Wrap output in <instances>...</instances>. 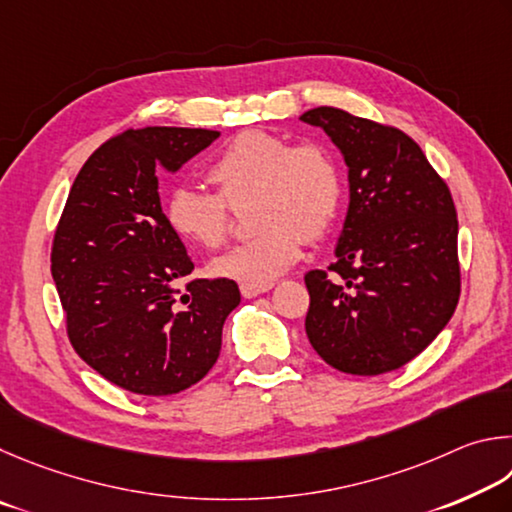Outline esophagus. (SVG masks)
<instances>
[{
    "mask_svg": "<svg viewBox=\"0 0 512 512\" xmlns=\"http://www.w3.org/2000/svg\"><path fill=\"white\" fill-rule=\"evenodd\" d=\"M272 290V283H267V285H249V283H242L240 285V294L245 299H254V297H258V294H265V292H270Z\"/></svg>",
    "mask_w": 512,
    "mask_h": 512,
    "instance_id": "1",
    "label": "esophagus"
}]
</instances>
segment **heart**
I'll use <instances>...</instances> for the list:
<instances>
[{"instance_id":"heart-1","label":"heart","mask_w":512,"mask_h":512,"mask_svg":"<svg viewBox=\"0 0 512 512\" xmlns=\"http://www.w3.org/2000/svg\"><path fill=\"white\" fill-rule=\"evenodd\" d=\"M218 193L175 186L166 202L170 229L204 249H218L229 233L227 204L254 195L249 240L211 263L222 279L267 285L301 256L303 238L319 240L333 227L342 206V173L319 143H299L265 130L231 139L206 168Z\"/></svg>"}]
</instances>
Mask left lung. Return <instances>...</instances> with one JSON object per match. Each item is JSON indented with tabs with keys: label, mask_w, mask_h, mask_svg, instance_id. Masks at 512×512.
I'll list each match as a JSON object with an SVG mask.
<instances>
[{
	"label": "left lung",
	"mask_w": 512,
	"mask_h": 512,
	"mask_svg": "<svg viewBox=\"0 0 512 512\" xmlns=\"http://www.w3.org/2000/svg\"><path fill=\"white\" fill-rule=\"evenodd\" d=\"M299 119L324 130L348 168V211L330 276L306 274L308 339L342 373L396 371L434 342L459 303L450 188L405 132L337 107Z\"/></svg>",
	"instance_id": "1"
}]
</instances>
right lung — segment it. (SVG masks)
Listing matches in <instances>:
<instances>
[{"label":"right lung","instance_id":"1","mask_svg":"<svg viewBox=\"0 0 512 512\" xmlns=\"http://www.w3.org/2000/svg\"><path fill=\"white\" fill-rule=\"evenodd\" d=\"M220 137L202 128L128 130L80 168L58 222L51 276L76 353L116 387L173 396L200 382L240 303L236 281L195 279L159 200V170L177 173Z\"/></svg>","mask_w":512,"mask_h":512}]
</instances>
